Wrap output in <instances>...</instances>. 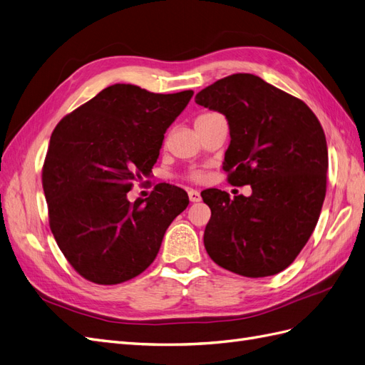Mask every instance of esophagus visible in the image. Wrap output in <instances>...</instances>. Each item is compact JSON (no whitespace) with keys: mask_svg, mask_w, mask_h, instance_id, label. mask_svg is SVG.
<instances>
[{"mask_svg":"<svg viewBox=\"0 0 365 365\" xmlns=\"http://www.w3.org/2000/svg\"><path fill=\"white\" fill-rule=\"evenodd\" d=\"M189 200L192 201V202H200L201 201V193L197 192V190H189Z\"/></svg>","mask_w":365,"mask_h":365,"instance_id":"esophagus-1","label":"esophagus"}]
</instances>
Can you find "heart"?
Instances as JSON below:
<instances>
[{
	"mask_svg": "<svg viewBox=\"0 0 365 365\" xmlns=\"http://www.w3.org/2000/svg\"><path fill=\"white\" fill-rule=\"evenodd\" d=\"M190 178H192V180H201L202 175H201L200 172H196V173H192V175H190Z\"/></svg>",
	"mask_w": 365,
	"mask_h": 365,
	"instance_id": "obj_1",
	"label": "heart"
}]
</instances>
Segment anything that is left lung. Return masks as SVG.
Returning <instances> with one entry per match:
<instances>
[{"label": "left lung", "mask_w": 365, "mask_h": 365, "mask_svg": "<svg viewBox=\"0 0 365 365\" xmlns=\"http://www.w3.org/2000/svg\"><path fill=\"white\" fill-rule=\"evenodd\" d=\"M195 102L228 120L224 170L231 185L252 190L235 200L217 189L201 193L212 210L204 231L208 256L245 277L279 274L300 254L322 213L324 130L303 101L248 73L204 88Z\"/></svg>", "instance_id": "left-lung-1"}]
</instances>
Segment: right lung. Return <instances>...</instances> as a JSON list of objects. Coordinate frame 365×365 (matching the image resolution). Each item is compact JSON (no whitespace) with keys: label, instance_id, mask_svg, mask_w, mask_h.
<instances>
[{"label":"right lung","instance_id":"add662e5","mask_svg":"<svg viewBox=\"0 0 365 365\" xmlns=\"http://www.w3.org/2000/svg\"><path fill=\"white\" fill-rule=\"evenodd\" d=\"M193 91L155 94L115 83L54 128L42 168L51 233L83 279L117 284L155 260L165 230L189 205L176 185L158 184L146 200L128 201L149 176L168 128Z\"/></svg>","mask_w":365,"mask_h":365}]
</instances>
